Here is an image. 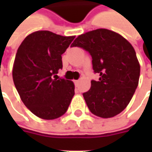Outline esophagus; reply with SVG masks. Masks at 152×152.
I'll return each instance as SVG.
<instances>
[{
	"label": "esophagus",
	"mask_w": 152,
	"mask_h": 152,
	"mask_svg": "<svg viewBox=\"0 0 152 152\" xmlns=\"http://www.w3.org/2000/svg\"><path fill=\"white\" fill-rule=\"evenodd\" d=\"M79 80H74V85H76V86H78V85H79Z\"/></svg>",
	"instance_id": "esophagus-1"
}]
</instances>
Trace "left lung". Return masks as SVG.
<instances>
[{
  "label": "left lung",
  "instance_id": "8db88e82",
  "mask_svg": "<svg viewBox=\"0 0 152 152\" xmlns=\"http://www.w3.org/2000/svg\"><path fill=\"white\" fill-rule=\"evenodd\" d=\"M71 46L88 51L94 73L100 75L83 93L90 111L103 118L123 112L135 92L140 73L132 45L117 33L99 28L78 36Z\"/></svg>",
  "mask_w": 152,
  "mask_h": 152
}]
</instances>
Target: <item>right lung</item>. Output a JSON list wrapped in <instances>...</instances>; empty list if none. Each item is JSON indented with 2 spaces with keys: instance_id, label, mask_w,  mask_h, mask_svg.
I'll return each instance as SVG.
<instances>
[{
  "instance_id": "add662e5",
  "label": "right lung",
  "mask_w": 152,
  "mask_h": 152,
  "mask_svg": "<svg viewBox=\"0 0 152 152\" xmlns=\"http://www.w3.org/2000/svg\"><path fill=\"white\" fill-rule=\"evenodd\" d=\"M74 38L36 31L18 49L12 69L15 87L26 107L40 118L62 116L74 96L73 82L56 75L62 68L61 55Z\"/></svg>"
}]
</instances>
